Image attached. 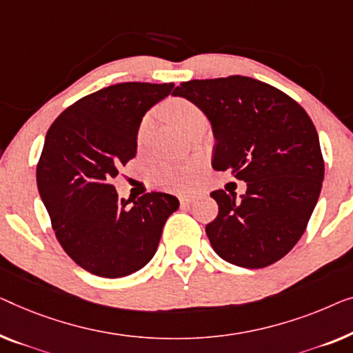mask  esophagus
I'll use <instances>...</instances> for the list:
<instances>
[{
	"mask_svg": "<svg viewBox=\"0 0 353 353\" xmlns=\"http://www.w3.org/2000/svg\"><path fill=\"white\" fill-rule=\"evenodd\" d=\"M194 201H196V197L194 196H180V202L183 205H186V203H192Z\"/></svg>",
	"mask_w": 353,
	"mask_h": 353,
	"instance_id": "obj_1",
	"label": "esophagus"
}]
</instances>
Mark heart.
<instances>
[{
    "label": "heart",
    "instance_id": "b5f03b06",
    "mask_svg": "<svg viewBox=\"0 0 353 353\" xmlns=\"http://www.w3.org/2000/svg\"><path fill=\"white\" fill-rule=\"evenodd\" d=\"M167 114L170 116V119L180 127L181 130H185L186 127L191 124L192 121L202 117V111L197 105H194L192 101L186 99H173L167 103ZM151 116L148 114L143 117L141 124L139 127V139L143 140L146 137L148 132L151 129ZM199 165L194 162L183 165H173V164H159L151 170L152 181L157 185L167 189H175V191H183L192 186L194 180H196Z\"/></svg>",
    "mask_w": 353,
    "mask_h": 353
}]
</instances>
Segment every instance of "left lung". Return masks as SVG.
Returning <instances> with one entry per match:
<instances>
[{"label": "left lung", "mask_w": 353, "mask_h": 353, "mask_svg": "<svg viewBox=\"0 0 353 353\" xmlns=\"http://www.w3.org/2000/svg\"><path fill=\"white\" fill-rule=\"evenodd\" d=\"M173 95L210 119L214 170L247 183L240 201L224 189L210 194L218 203L205 226L213 250L248 269L282 259L303 237L325 176L312 119L285 92L247 76L188 81Z\"/></svg>", "instance_id": "left-lung-1"}]
</instances>
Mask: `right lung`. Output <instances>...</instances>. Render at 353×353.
<instances>
[{
  "label": "right lung",
  "instance_id": "1",
  "mask_svg": "<svg viewBox=\"0 0 353 353\" xmlns=\"http://www.w3.org/2000/svg\"><path fill=\"white\" fill-rule=\"evenodd\" d=\"M173 83H121L85 95L49 127L37 167L39 196L65 253L88 272L125 277L154 256L167 218L180 207L165 192L130 201L111 180L137 154L143 114Z\"/></svg>",
  "mask_w": 353,
  "mask_h": 353
}]
</instances>
